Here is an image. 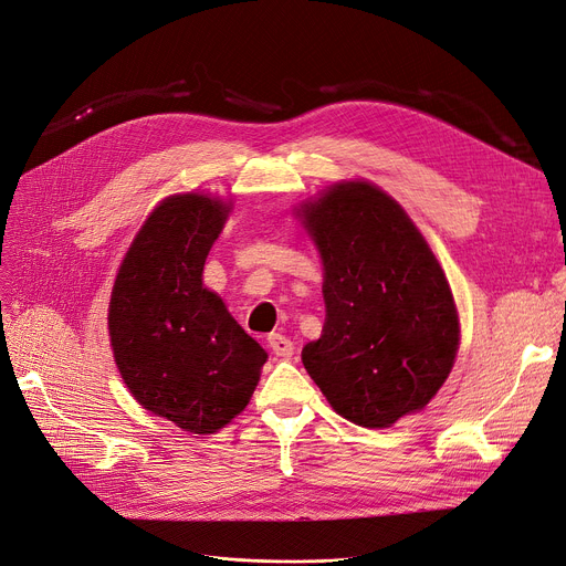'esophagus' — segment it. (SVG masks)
I'll use <instances>...</instances> for the list:
<instances>
[{
  "label": "esophagus",
  "instance_id": "1",
  "mask_svg": "<svg viewBox=\"0 0 566 566\" xmlns=\"http://www.w3.org/2000/svg\"><path fill=\"white\" fill-rule=\"evenodd\" d=\"M269 347L273 349V354H277L282 358L293 356V343H291V338H286L282 334H271L269 336Z\"/></svg>",
  "mask_w": 566,
  "mask_h": 566
}]
</instances>
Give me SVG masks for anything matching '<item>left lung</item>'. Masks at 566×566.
I'll list each match as a JSON object with an SVG mask.
<instances>
[{"label": "left lung", "instance_id": "left-lung-1", "mask_svg": "<svg viewBox=\"0 0 566 566\" xmlns=\"http://www.w3.org/2000/svg\"><path fill=\"white\" fill-rule=\"evenodd\" d=\"M302 219L325 269V325L302 364L338 416L392 427L422 410L453 368L460 327L449 282L401 205L373 182L329 187Z\"/></svg>", "mask_w": 566, "mask_h": 566}]
</instances>
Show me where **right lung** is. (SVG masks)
I'll return each mask as SVG.
<instances>
[{
  "label": "right lung",
  "instance_id": "1",
  "mask_svg": "<svg viewBox=\"0 0 566 566\" xmlns=\"http://www.w3.org/2000/svg\"><path fill=\"white\" fill-rule=\"evenodd\" d=\"M230 205L205 193L165 198L133 239L111 295L119 375L150 413L208 436L248 406L269 354L202 286Z\"/></svg>",
  "mask_w": 566,
  "mask_h": 566
}]
</instances>
